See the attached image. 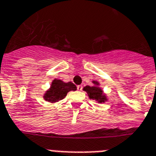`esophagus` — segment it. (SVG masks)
I'll return each mask as SVG.
<instances>
[{
    "mask_svg": "<svg viewBox=\"0 0 156 156\" xmlns=\"http://www.w3.org/2000/svg\"><path fill=\"white\" fill-rule=\"evenodd\" d=\"M82 89H83V86L82 85H78L77 86V90L78 91H82Z\"/></svg>",
    "mask_w": 156,
    "mask_h": 156,
    "instance_id": "1",
    "label": "esophagus"
}]
</instances>
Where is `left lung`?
Masks as SVG:
<instances>
[{
  "label": "left lung",
  "instance_id": "obj_1",
  "mask_svg": "<svg viewBox=\"0 0 156 156\" xmlns=\"http://www.w3.org/2000/svg\"><path fill=\"white\" fill-rule=\"evenodd\" d=\"M93 83L95 85L98 84V83H97L95 81H93ZM83 91H85L88 94L89 98H92V99H95L98 102L102 103V102H104L106 100V96L102 94V89L99 88L97 86H92V87L86 86L85 87H83Z\"/></svg>",
  "mask_w": 156,
  "mask_h": 156
}]
</instances>
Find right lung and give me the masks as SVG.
<instances>
[{"mask_svg":"<svg viewBox=\"0 0 156 156\" xmlns=\"http://www.w3.org/2000/svg\"><path fill=\"white\" fill-rule=\"evenodd\" d=\"M76 87L72 82L64 83L61 80H54L52 82L51 87L44 95L45 100L50 102H55L62 100L67 95L70 91H76Z\"/></svg>","mask_w":156,"mask_h":156,"instance_id":"1","label":"right lung"}]
</instances>
